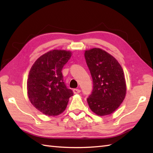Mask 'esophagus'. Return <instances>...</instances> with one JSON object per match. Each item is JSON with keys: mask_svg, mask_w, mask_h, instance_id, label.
<instances>
[{"mask_svg": "<svg viewBox=\"0 0 153 153\" xmlns=\"http://www.w3.org/2000/svg\"><path fill=\"white\" fill-rule=\"evenodd\" d=\"M73 91L75 94H79L81 92V90L79 89H74L73 90Z\"/></svg>", "mask_w": 153, "mask_h": 153, "instance_id": "esophagus-1", "label": "esophagus"}]
</instances>
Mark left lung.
<instances>
[{
    "instance_id": "8db88e82",
    "label": "left lung",
    "mask_w": 153,
    "mask_h": 153,
    "mask_svg": "<svg viewBox=\"0 0 153 153\" xmlns=\"http://www.w3.org/2000/svg\"><path fill=\"white\" fill-rule=\"evenodd\" d=\"M85 58L93 84L92 93L87 99L89 108L99 116L110 114L126 96L122 68L115 58L99 48L85 51Z\"/></svg>"
}]
</instances>
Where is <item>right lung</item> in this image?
<instances>
[{"mask_svg":"<svg viewBox=\"0 0 153 153\" xmlns=\"http://www.w3.org/2000/svg\"><path fill=\"white\" fill-rule=\"evenodd\" d=\"M71 54L67 51H51L39 58L31 68L27 82L29 99L44 114L56 116L63 112L74 95L62 74Z\"/></svg>","mask_w":153,"mask_h":153,"instance_id":"right-lung-1","label":"right lung"}]
</instances>
